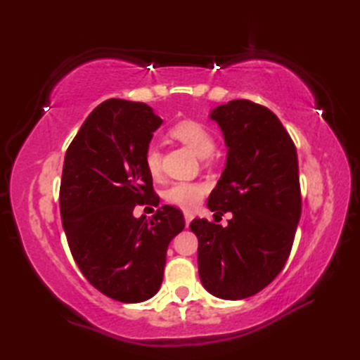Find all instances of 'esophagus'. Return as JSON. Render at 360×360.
Returning <instances> with one entry per match:
<instances>
[{"instance_id":"esophagus-1","label":"esophagus","mask_w":360,"mask_h":360,"mask_svg":"<svg viewBox=\"0 0 360 360\" xmlns=\"http://www.w3.org/2000/svg\"><path fill=\"white\" fill-rule=\"evenodd\" d=\"M184 219H186V225H188L192 222V219H193V212H191V211H184Z\"/></svg>"}]
</instances>
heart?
I'll return each instance as SVG.
<instances>
[{
  "mask_svg": "<svg viewBox=\"0 0 360 360\" xmlns=\"http://www.w3.org/2000/svg\"><path fill=\"white\" fill-rule=\"evenodd\" d=\"M172 136L178 139L188 149L193 150L200 158H206L214 150V138L205 125L195 120H182L172 129ZM144 167L149 174L157 176L160 173L162 162L160 152L157 146L150 144L144 150ZM206 192V186L202 182H174L165 191V200L168 203L179 208H193L200 203Z\"/></svg>",
  "mask_w": 360,
  "mask_h": 360,
  "instance_id": "1",
  "label": "heart"
}]
</instances>
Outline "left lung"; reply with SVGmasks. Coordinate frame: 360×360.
<instances>
[{
	"mask_svg": "<svg viewBox=\"0 0 360 360\" xmlns=\"http://www.w3.org/2000/svg\"><path fill=\"white\" fill-rule=\"evenodd\" d=\"M208 117L227 148L208 208L233 217L227 227L192 221L198 275L211 295L241 300L266 288L290 254L302 212L297 150L276 115L249 100L219 105Z\"/></svg>",
	"mask_w": 360,
	"mask_h": 360,
	"instance_id": "1",
	"label": "left lung"
}]
</instances>
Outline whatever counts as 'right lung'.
<instances>
[{
	"instance_id": "obj_1",
	"label": "right lung",
	"mask_w": 360,
	"mask_h": 360,
	"mask_svg": "<svg viewBox=\"0 0 360 360\" xmlns=\"http://www.w3.org/2000/svg\"><path fill=\"white\" fill-rule=\"evenodd\" d=\"M163 120L144 103L108 100L96 106L65 155L60 212L79 270L101 294L122 303L154 297L169 241L184 216L163 205L152 219L139 203L158 205L144 150Z\"/></svg>"
}]
</instances>
